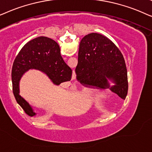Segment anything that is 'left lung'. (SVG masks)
<instances>
[{
	"label": "left lung",
	"instance_id": "8db88e82",
	"mask_svg": "<svg viewBox=\"0 0 152 152\" xmlns=\"http://www.w3.org/2000/svg\"><path fill=\"white\" fill-rule=\"evenodd\" d=\"M76 78L81 84L97 89L108 88L125 99L128 77L124 58L113 42L100 34L85 36L78 51ZM108 80L114 83L110 86Z\"/></svg>",
	"mask_w": 152,
	"mask_h": 152
}]
</instances>
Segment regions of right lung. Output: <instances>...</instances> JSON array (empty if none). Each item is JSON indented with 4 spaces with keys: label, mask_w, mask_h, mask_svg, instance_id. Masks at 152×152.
Segmentation results:
<instances>
[{
    "label": "right lung",
    "mask_w": 152,
    "mask_h": 152,
    "mask_svg": "<svg viewBox=\"0 0 152 152\" xmlns=\"http://www.w3.org/2000/svg\"><path fill=\"white\" fill-rule=\"evenodd\" d=\"M30 69L47 75L53 83L59 86L72 78V70L64 62L56 42L46 37H39L26 43L14 61L12 70V90L17 102L30 117L35 116L32 106L19 95V81L23 74Z\"/></svg>",
    "instance_id": "1"
}]
</instances>
